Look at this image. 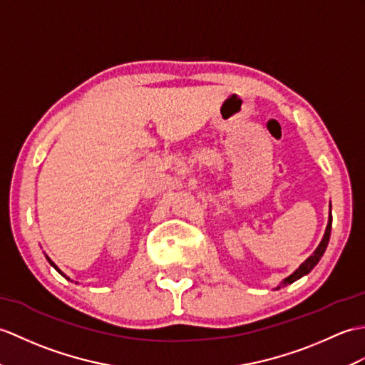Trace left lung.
<instances>
[{
  "instance_id": "1",
  "label": "left lung",
  "mask_w": 365,
  "mask_h": 365,
  "mask_svg": "<svg viewBox=\"0 0 365 365\" xmlns=\"http://www.w3.org/2000/svg\"><path fill=\"white\" fill-rule=\"evenodd\" d=\"M331 224H333V216H331V203H329V215H328V224H327V228H325V233H324V238H322L320 244L317 245V249L312 252V255H309L307 259H304L302 264L299 266V269H295L294 272L286 277L284 279H282V283H279L275 289H279V287L283 286H287L291 284L294 282H297L299 278L308 275L312 269H314V266L317 264V262L320 261V258L324 257V253L327 250V245L329 242V235H331Z\"/></svg>"
}]
</instances>
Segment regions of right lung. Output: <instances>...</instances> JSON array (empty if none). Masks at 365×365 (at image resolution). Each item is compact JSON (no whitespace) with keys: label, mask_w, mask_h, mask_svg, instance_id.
Masks as SVG:
<instances>
[{"label":"right lung","mask_w":365,"mask_h":365,"mask_svg":"<svg viewBox=\"0 0 365 365\" xmlns=\"http://www.w3.org/2000/svg\"><path fill=\"white\" fill-rule=\"evenodd\" d=\"M45 257H46V259H48V262H49V264H51V266H53V267H54V269L57 270V272H58V274H61V275H63V277H65L66 279H70V278H68V277H66V275H65V274L62 272V270H61V269H58V267H57V266L54 264V262H53V261H51V258H49L48 255H45Z\"/></svg>","instance_id":"obj_1"}]
</instances>
